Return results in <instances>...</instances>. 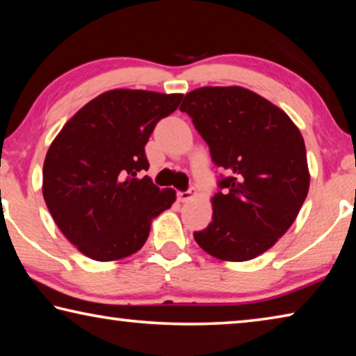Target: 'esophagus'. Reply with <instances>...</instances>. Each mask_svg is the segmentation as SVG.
I'll list each match as a JSON object with an SVG mask.
<instances>
[{"label":"esophagus","instance_id":"esophagus-1","mask_svg":"<svg viewBox=\"0 0 356 356\" xmlns=\"http://www.w3.org/2000/svg\"><path fill=\"white\" fill-rule=\"evenodd\" d=\"M196 195L195 190H186V191H179L177 193V200L180 202H188L193 196Z\"/></svg>","mask_w":356,"mask_h":356}]
</instances>
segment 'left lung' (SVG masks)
I'll list each match as a JSON object with an SVG mask.
<instances>
[{"instance_id": "1", "label": "left lung", "mask_w": 356, "mask_h": 356, "mask_svg": "<svg viewBox=\"0 0 356 356\" xmlns=\"http://www.w3.org/2000/svg\"><path fill=\"white\" fill-rule=\"evenodd\" d=\"M180 111L227 172L212 197V222L193 234L196 243L221 261L257 257L284 236L308 196L303 136L281 108L240 86L195 89Z\"/></svg>"}]
</instances>
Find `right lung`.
I'll return each instance as SVG.
<instances>
[{
    "label": "right lung",
    "mask_w": 356,
    "mask_h": 356,
    "mask_svg": "<svg viewBox=\"0 0 356 356\" xmlns=\"http://www.w3.org/2000/svg\"><path fill=\"white\" fill-rule=\"evenodd\" d=\"M182 94L113 89L72 118L48 149L42 193L65 238L94 261H118L146 243L150 221L176 201L147 176L146 146Z\"/></svg>",
    "instance_id": "add662e5"
}]
</instances>
